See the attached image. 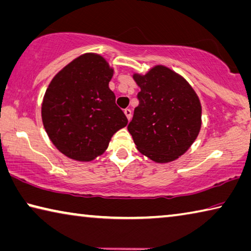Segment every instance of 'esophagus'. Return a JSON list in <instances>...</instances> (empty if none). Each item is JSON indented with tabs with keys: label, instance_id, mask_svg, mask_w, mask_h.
Returning <instances> with one entry per match:
<instances>
[{
	"label": "esophagus",
	"instance_id": "1",
	"mask_svg": "<svg viewBox=\"0 0 251 251\" xmlns=\"http://www.w3.org/2000/svg\"><path fill=\"white\" fill-rule=\"evenodd\" d=\"M124 114H125V116L127 117V119H128V122H129L130 118H132V110H130V109H125L124 110Z\"/></svg>",
	"mask_w": 251,
	"mask_h": 251
}]
</instances>
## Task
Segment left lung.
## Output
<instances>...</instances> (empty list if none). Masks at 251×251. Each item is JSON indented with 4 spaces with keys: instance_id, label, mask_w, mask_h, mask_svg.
<instances>
[{
    "instance_id": "1",
    "label": "left lung",
    "mask_w": 251,
    "mask_h": 251,
    "mask_svg": "<svg viewBox=\"0 0 251 251\" xmlns=\"http://www.w3.org/2000/svg\"><path fill=\"white\" fill-rule=\"evenodd\" d=\"M141 91L127 129L142 154L169 163L190 149L201 128V104L188 81L164 66L134 74Z\"/></svg>"
}]
</instances>
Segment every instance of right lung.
<instances>
[{"label":"right lung","instance_id":"1","mask_svg":"<svg viewBox=\"0 0 251 251\" xmlns=\"http://www.w3.org/2000/svg\"><path fill=\"white\" fill-rule=\"evenodd\" d=\"M114 70L101 55L85 53L59 71L42 101V123L53 145L69 158L93 161L127 125L108 83Z\"/></svg>","mask_w":251,"mask_h":251}]
</instances>
